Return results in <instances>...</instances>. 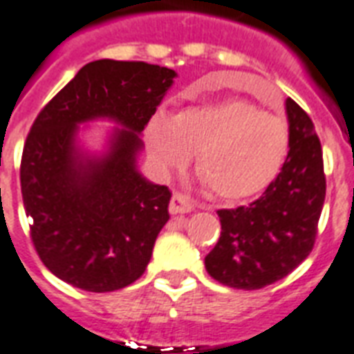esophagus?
<instances>
[{"label": "esophagus", "instance_id": "34e87169", "mask_svg": "<svg viewBox=\"0 0 354 354\" xmlns=\"http://www.w3.org/2000/svg\"><path fill=\"white\" fill-rule=\"evenodd\" d=\"M194 208V199H190L188 195L180 194V192H175V194L171 195V201H169V214H174V216H177V214H188V212H192Z\"/></svg>", "mask_w": 354, "mask_h": 354}]
</instances>
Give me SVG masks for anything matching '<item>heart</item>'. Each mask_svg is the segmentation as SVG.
Instances as JSON below:
<instances>
[{"instance_id":"heart-1","label":"heart","mask_w":354,"mask_h":354,"mask_svg":"<svg viewBox=\"0 0 354 354\" xmlns=\"http://www.w3.org/2000/svg\"><path fill=\"white\" fill-rule=\"evenodd\" d=\"M146 146L155 166L171 174L190 162L205 186L221 199L263 192L283 168L289 126L245 98H221L157 111L146 124Z\"/></svg>"}]
</instances>
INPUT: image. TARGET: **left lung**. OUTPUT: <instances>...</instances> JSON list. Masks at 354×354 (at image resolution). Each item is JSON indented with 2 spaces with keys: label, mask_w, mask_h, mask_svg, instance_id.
Returning a JSON list of instances; mask_svg holds the SVG:
<instances>
[{
  "label": "left lung",
  "mask_w": 354,
  "mask_h": 354,
  "mask_svg": "<svg viewBox=\"0 0 354 354\" xmlns=\"http://www.w3.org/2000/svg\"><path fill=\"white\" fill-rule=\"evenodd\" d=\"M285 109L290 148L278 177L248 206L217 210L221 237L205 267L232 289H263L285 278L315 247L325 201L322 144L310 117L292 98Z\"/></svg>",
  "instance_id": "8db88e82"
}]
</instances>
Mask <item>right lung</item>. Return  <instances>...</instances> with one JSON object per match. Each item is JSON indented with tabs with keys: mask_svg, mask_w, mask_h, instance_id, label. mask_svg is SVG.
I'll use <instances>...</instances> for the list:
<instances>
[{
	"mask_svg": "<svg viewBox=\"0 0 354 354\" xmlns=\"http://www.w3.org/2000/svg\"><path fill=\"white\" fill-rule=\"evenodd\" d=\"M175 76L146 62H91L34 120L19 168L25 214L39 259L65 283L111 292L148 267L171 192L138 174V135ZM97 118L123 128L113 130L106 154H84L77 124Z\"/></svg>",
	"mask_w": 354,
	"mask_h": 354,
	"instance_id": "add662e5",
	"label": "right lung"
}]
</instances>
